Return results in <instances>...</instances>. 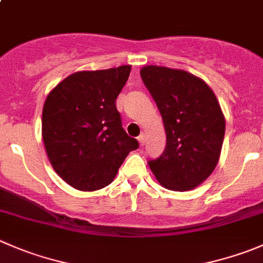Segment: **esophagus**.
<instances>
[{
    "mask_svg": "<svg viewBox=\"0 0 263 263\" xmlns=\"http://www.w3.org/2000/svg\"><path fill=\"white\" fill-rule=\"evenodd\" d=\"M137 140H139L140 145H141V146H144V144H145V140H146V137H145V134H141V135H140V136L137 137Z\"/></svg>",
    "mask_w": 263,
    "mask_h": 263,
    "instance_id": "1",
    "label": "esophagus"
}]
</instances>
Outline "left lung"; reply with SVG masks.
Listing matches in <instances>:
<instances>
[{
	"label": "left lung",
	"instance_id": "8db88e82",
	"mask_svg": "<svg viewBox=\"0 0 263 263\" xmlns=\"http://www.w3.org/2000/svg\"><path fill=\"white\" fill-rule=\"evenodd\" d=\"M164 123L167 144L150 170L165 189L185 191L210 177L220 159L225 118L210 86L200 78L165 67L140 72Z\"/></svg>",
	"mask_w": 263,
	"mask_h": 263
}]
</instances>
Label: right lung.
<instances>
[{
  "label": "right lung",
  "instance_id": "obj_1",
  "mask_svg": "<svg viewBox=\"0 0 263 263\" xmlns=\"http://www.w3.org/2000/svg\"><path fill=\"white\" fill-rule=\"evenodd\" d=\"M131 65L77 72L61 81L45 101L42 137L55 172L72 187L108 186L129 152L139 147L122 127L116 100Z\"/></svg>",
  "mask_w": 263,
  "mask_h": 263
}]
</instances>
